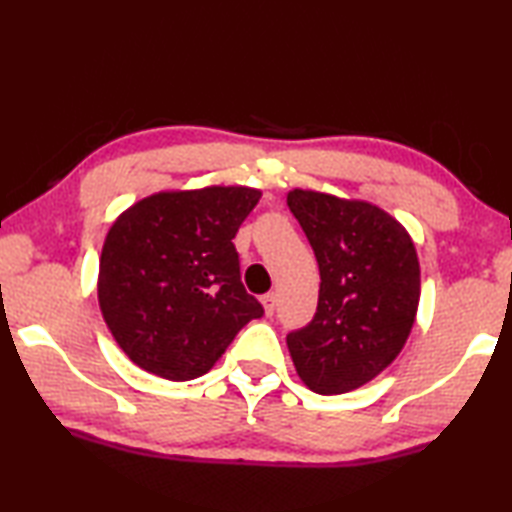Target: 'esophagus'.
<instances>
[{
	"label": "esophagus",
	"instance_id": "1",
	"mask_svg": "<svg viewBox=\"0 0 512 512\" xmlns=\"http://www.w3.org/2000/svg\"><path fill=\"white\" fill-rule=\"evenodd\" d=\"M262 305H264L266 316H273V311H275V293H266V296H262Z\"/></svg>",
	"mask_w": 512,
	"mask_h": 512
}]
</instances>
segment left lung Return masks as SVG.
<instances>
[{
	"label": "left lung",
	"mask_w": 512,
	"mask_h": 512,
	"mask_svg": "<svg viewBox=\"0 0 512 512\" xmlns=\"http://www.w3.org/2000/svg\"><path fill=\"white\" fill-rule=\"evenodd\" d=\"M289 210L314 248V318L287 334L298 377L318 395L375 379L404 348L420 300V264L406 230L361 201L293 189Z\"/></svg>",
	"instance_id": "8db88e82"
}]
</instances>
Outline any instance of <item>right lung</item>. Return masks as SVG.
<instances>
[{"mask_svg": "<svg viewBox=\"0 0 512 512\" xmlns=\"http://www.w3.org/2000/svg\"><path fill=\"white\" fill-rule=\"evenodd\" d=\"M250 187L144 198L112 223L99 305L128 359L153 375H205L264 307L241 282L235 239L259 201Z\"/></svg>", "mask_w": 512, "mask_h": 512, "instance_id": "add662e5", "label": "right lung"}]
</instances>
